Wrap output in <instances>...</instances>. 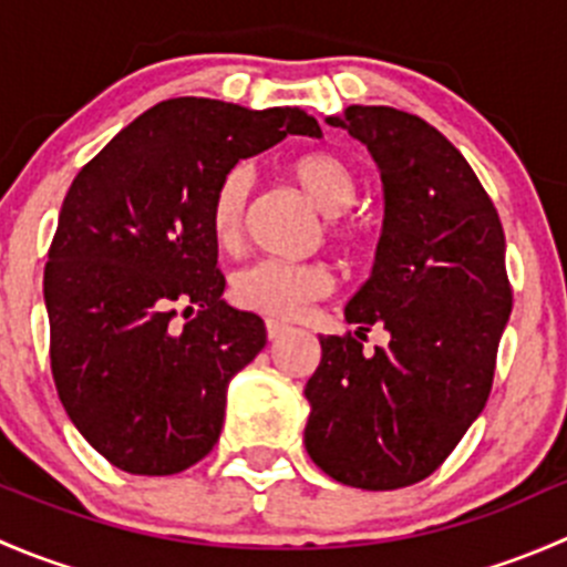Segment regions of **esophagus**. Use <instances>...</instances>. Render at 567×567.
<instances>
[{"label":"esophagus","instance_id":"esophagus-1","mask_svg":"<svg viewBox=\"0 0 567 567\" xmlns=\"http://www.w3.org/2000/svg\"><path fill=\"white\" fill-rule=\"evenodd\" d=\"M290 331L288 323H279V320H268L266 323V334L268 340H279V337H285Z\"/></svg>","mask_w":567,"mask_h":567}]
</instances>
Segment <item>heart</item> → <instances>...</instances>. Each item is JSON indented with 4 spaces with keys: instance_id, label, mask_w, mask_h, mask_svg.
<instances>
[{
    "instance_id": "heart-1",
    "label": "heart",
    "mask_w": 567,
    "mask_h": 567,
    "mask_svg": "<svg viewBox=\"0 0 567 567\" xmlns=\"http://www.w3.org/2000/svg\"><path fill=\"white\" fill-rule=\"evenodd\" d=\"M290 175L305 188L307 197L326 216H331L326 225L331 241L346 244V247L357 244V221L342 216L357 203L359 194V181L351 164L342 162L334 153H307L290 164ZM249 183L251 175L247 167H233L216 183L214 197H210V233L219 247L230 249L241 241ZM329 290L331 274L323 262H290L262 257V260L244 266L233 277V299L238 307L277 320L299 318L312 301L323 299Z\"/></svg>"
}]
</instances>
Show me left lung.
Here are the masks:
<instances>
[{
    "mask_svg": "<svg viewBox=\"0 0 567 567\" xmlns=\"http://www.w3.org/2000/svg\"><path fill=\"white\" fill-rule=\"evenodd\" d=\"M326 123L368 145L381 169L384 227L346 320L357 336L381 322L391 346L364 358L353 334L320 337L305 447L337 483L405 488L436 472L485 409L513 307L505 230L458 147L416 114L348 106Z\"/></svg>",
    "mask_w": 567,
    "mask_h": 567,
    "instance_id": "left-lung-1",
    "label": "left lung"
}]
</instances>
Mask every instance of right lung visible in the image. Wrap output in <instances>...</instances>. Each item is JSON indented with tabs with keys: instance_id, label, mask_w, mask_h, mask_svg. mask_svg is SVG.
Returning <instances> with one entry per match:
<instances>
[{
	"instance_id": "obj_1",
	"label": "right lung",
	"mask_w": 567,
	"mask_h": 567,
	"mask_svg": "<svg viewBox=\"0 0 567 567\" xmlns=\"http://www.w3.org/2000/svg\"><path fill=\"white\" fill-rule=\"evenodd\" d=\"M288 134L320 125L290 106L162 101L73 177L43 274L51 373L112 466L164 477L219 442L227 384L262 351L266 326L221 299L210 197Z\"/></svg>"
}]
</instances>
